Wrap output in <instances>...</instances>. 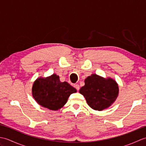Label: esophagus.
Instances as JSON below:
<instances>
[{"label":"esophagus","mask_w":146,"mask_h":146,"mask_svg":"<svg viewBox=\"0 0 146 146\" xmlns=\"http://www.w3.org/2000/svg\"><path fill=\"white\" fill-rule=\"evenodd\" d=\"M74 87H75L78 91L80 90V86L78 84H75V85H74Z\"/></svg>","instance_id":"esophagus-1"}]
</instances>
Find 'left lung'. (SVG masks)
Here are the masks:
<instances>
[{
  "label": "left lung",
  "mask_w": 146,
  "mask_h": 146,
  "mask_svg": "<svg viewBox=\"0 0 146 146\" xmlns=\"http://www.w3.org/2000/svg\"><path fill=\"white\" fill-rule=\"evenodd\" d=\"M79 92L85 98L90 107L101 111L109 107L115 101L119 95V86L112 78H104L92 74L85 80V85Z\"/></svg>",
  "instance_id": "left-lung-1"
}]
</instances>
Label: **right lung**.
Instances as JSON below:
<instances>
[{
	"label": "right lung",
	"mask_w": 146,
	"mask_h": 146,
	"mask_svg": "<svg viewBox=\"0 0 146 146\" xmlns=\"http://www.w3.org/2000/svg\"><path fill=\"white\" fill-rule=\"evenodd\" d=\"M76 90L66 82H61L56 74L41 78L34 82L33 97L38 104L51 110H58L66 104L70 95Z\"/></svg>",
	"instance_id": "1"
}]
</instances>
